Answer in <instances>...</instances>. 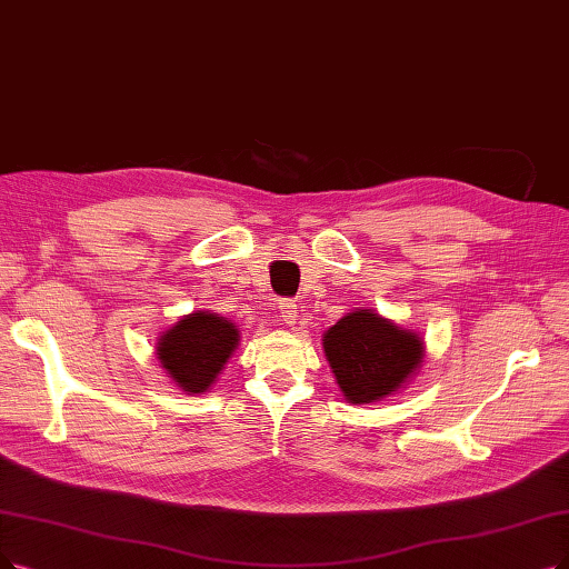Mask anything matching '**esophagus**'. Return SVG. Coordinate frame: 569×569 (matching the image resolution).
Instances as JSON below:
<instances>
[{"mask_svg":"<svg viewBox=\"0 0 569 569\" xmlns=\"http://www.w3.org/2000/svg\"><path fill=\"white\" fill-rule=\"evenodd\" d=\"M280 320L284 322V325H297V317H299V312H297V303L293 301H280Z\"/></svg>","mask_w":569,"mask_h":569,"instance_id":"34e87169","label":"esophagus"}]
</instances>
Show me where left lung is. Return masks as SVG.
I'll return each instance as SVG.
<instances>
[{
    "instance_id": "1",
    "label": "left lung",
    "mask_w": 569,
    "mask_h": 569,
    "mask_svg": "<svg viewBox=\"0 0 569 569\" xmlns=\"http://www.w3.org/2000/svg\"><path fill=\"white\" fill-rule=\"evenodd\" d=\"M336 382L350 403H373L395 395L420 369L422 338L373 310H352L322 336Z\"/></svg>"
}]
</instances>
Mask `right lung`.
<instances>
[{
	"label": "right lung",
	"mask_w": 569,
	"mask_h": 569,
	"mask_svg": "<svg viewBox=\"0 0 569 569\" xmlns=\"http://www.w3.org/2000/svg\"><path fill=\"white\" fill-rule=\"evenodd\" d=\"M238 340L240 333L231 320L210 310H196L158 338L156 355L179 390L202 395L236 352Z\"/></svg>",
	"instance_id": "right-lung-1"
}]
</instances>
